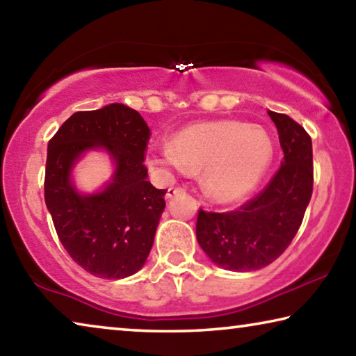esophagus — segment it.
I'll list each match as a JSON object with an SVG mask.
<instances>
[{"label":"esophagus","mask_w":356,"mask_h":356,"mask_svg":"<svg viewBox=\"0 0 356 356\" xmlns=\"http://www.w3.org/2000/svg\"><path fill=\"white\" fill-rule=\"evenodd\" d=\"M181 192H184V189L181 188V186H172V188H168V189H167V194H165V197H167V199H172L173 195L181 194Z\"/></svg>","instance_id":"1"}]
</instances>
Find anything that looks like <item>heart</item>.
Wrapping results in <instances>:
<instances>
[{
	"instance_id": "heart-1",
	"label": "heart",
	"mask_w": 356,
	"mask_h": 356,
	"mask_svg": "<svg viewBox=\"0 0 356 356\" xmlns=\"http://www.w3.org/2000/svg\"><path fill=\"white\" fill-rule=\"evenodd\" d=\"M273 153V140L264 127L236 120L202 121L175 134L172 145L153 151L149 165L164 172H202L209 199L229 203L257 188Z\"/></svg>"
}]
</instances>
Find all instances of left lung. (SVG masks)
Returning <instances> with one entry per match:
<instances>
[{
	"label": "left lung",
	"mask_w": 356,
	"mask_h": 356,
	"mask_svg": "<svg viewBox=\"0 0 356 356\" xmlns=\"http://www.w3.org/2000/svg\"><path fill=\"white\" fill-rule=\"evenodd\" d=\"M277 127L284 159L254 199L238 209H199L197 241L214 264L255 271L281 255L298 232L314 186L312 142L305 127L284 113L268 112Z\"/></svg>",
	"instance_id": "obj_1"
}]
</instances>
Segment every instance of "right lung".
<instances>
[{"label":"right lung","mask_w":356,"mask_h":356,"mask_svg":"<svg viewBox=\"0 0 356 356\" xmlns=\"http://www.w3.org/2000/svg\"><path fill=\"white\" fill-rule=\"evenodd\" d=\"M151 131L137 110L110 104L64 121L47 148L45 205L56 235L75 264L96 277L123 279L143 266L164 211L167 189L147 181ZM91 147L115 159L114 181L95 196H80L68 175Z\"/></svg>","instance_id":"add662e5"}]
</instances>
